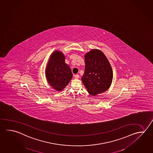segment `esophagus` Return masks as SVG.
Returning a JSON list of instances; mask_svg holds the SVG:
<instances>
[{
	"label": "esophagus",
	"mask_w": 153,
	"mask_h": 153,
	"mask_svg": "<svg viewBox=\"0 0 153 153\" xmlns=\"http://www.w3.org/2000/svg\"><path fill=\"white\" fill-rule=\"evenodd\" d=\"M74 78L75 79H78L79 78V75H74Z\"/></svg>",
	"instance_id": "obj_1"
}]
</instances>
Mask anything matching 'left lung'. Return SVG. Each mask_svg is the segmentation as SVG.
<instances>
[{
    "label": "left lung",
    "instance_id": "8db88e82",
    "mask_svg": "<svg viewBox=\"0 0 153 153\" xmlns=\"http://www.w3.org/2000/svg\"><path fill=\"white\" fill-rule=\"evenodd\" d=\"M82 81L88 92L93 96L106 91L113 81V70L104 53L97 49L87 52Z\"/></svg>",
    "mask_w": 153,
    "mask_h": 153
}]
</instances>
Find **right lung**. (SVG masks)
Instances as JSON below:
<instances>
[{
    "label": "right lung",
    "instance_id": "1",
    "mask_svg": "<svg viewBox=\"0 0 153 153\" xmlns=\"http://www.w3.org/2000/svg\"><path fill=\"white\" fill-rule=\"evenodd\" d=\"M65 59L62 52L55 51L50 57L45 71L50 85L59 91L66 87L73 76L70 66L65 62Z\"/></svg>",
    "mask_w": 153,
    "mask_h": 153
}]
</instances>
